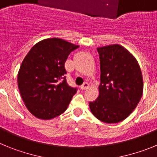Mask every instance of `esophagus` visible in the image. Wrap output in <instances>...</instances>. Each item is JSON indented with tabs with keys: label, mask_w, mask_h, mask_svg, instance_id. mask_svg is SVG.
Listing matches in <instances>:
<instances>
[{
	"label": "esophagus",
	"mask_w": 157,
	"mask_h": 157,
	"mask_svg": "<svg viewBox=\"0 0 157 157\" xmlns=\"http://www.w3.org/2000/svg\"><path fill=\"white\" fill-rule=\"evenodd\" d=\"M89 86H90L89 83L85 82L82 86H80V89H81L82 90H87V89L89 88Z\"/></svg>",
	"instance_id": "1"
}]
</instances>
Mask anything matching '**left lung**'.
Returning <instances> with one entry per match:
<instances>
[{
	"label": "left lung",
	"instance_id": "1",
	"mask_svg": "<svg viewBox=\"0 0 157 157\" xmlns=\"http://www.w3.org/2000/svg\"><path fill=\"white\" fill-rule=\"evenodd\" d=\"M101 66L99 96L90 102L97 119L107 123L124 120L139 103L143 79L137 59L125 48L112 45L98 48Z\"/></svg>",
	"mask_w": 157,
	"mask_h": 157
}]
</instances>
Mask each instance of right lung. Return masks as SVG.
I'll return each mask as SVG.
<instances>
[{
    "mask_svg": "<svg viewBox=\"0 0 157 157\" xmlns=\"http://www.w3.org/2000/svg\"><path fill=\"white\" fill-rule=\"evenodd\" d=\"M78 48L56 37L37 42L23 60L18 73V86L32 115L51 120L65 112L77 88L67 83L64 63Z\"/></svg>",
    "mask_w": 157,
    "mask_h": 157,
    "instance_id": "add662e5",
    "label": "right lung"
}]
</instances>
